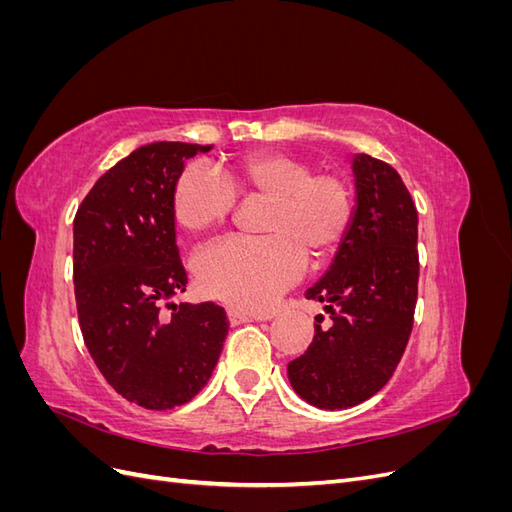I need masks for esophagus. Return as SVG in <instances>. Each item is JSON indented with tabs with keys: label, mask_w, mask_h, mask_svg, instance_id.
<instances>
[{
	"label": "esophagus",
	"mask_w": 512,
	"mask_h": 512,
	"mask_svg": "<svg viewBox=\"0 0 512 512\" xmlns=\"http://www.w3.org/2000/svg\"><path fill=\"white\" fill-rule=\"evenodd\" d=\"M228 320H230V324L232 327H237V324H245V322H254V320H258L256 316H252V314H247V312H241V309H228Z\"/></svg>",
	"instance_id": "obj_1"
}]
</instances>
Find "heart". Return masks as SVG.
Wrapping results in <instances>:
<instances>
[{
    "label": "heart",
    "instance_id": "obj_1",
    "mask_svg": "<svg viewBox=\"0 0 512 512\" xmlns=\"http://www.w3.org/2000/svg\"><path fill=\"white\" fill-rule=\"evenodd\" d=\"M237 194L265 200L256 239H224L205 247L194 260L205 294L245 312L269 309L299 280L307 262L327 256L346 235L352 196L348 183L314 170L282 151L250 153L226 168V175L190 164L173 192L177 224L188 232L220 226L235 207Z\"/></svg>",
    "mask_w": 512,
    "mask_h": 512
}]
</instances>
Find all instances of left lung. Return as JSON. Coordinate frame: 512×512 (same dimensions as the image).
Masks as SVG:
<instances>
[{
  "label": "left lung",
  "mask_w": 512,
  "mask_h": 512,
  "mask_svg": "<svg viewBox=\"0 0 512 512\" xmlns=\"http://www.w3.org/2000/svg\"><path fill=\"white\" fill-rule=\"evenodd\" d=\"M356 205L329 271L305 297L327 303L320 327L288 380L301 399L322 410H346L391 380L406 350L418 294V215L399 173L356 153Z\"/></svg>",
  "instance_id": "obj_1"
}]
</instances>
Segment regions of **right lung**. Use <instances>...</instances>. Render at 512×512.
<instances>
[{
	"instance_id": "1",
	"label": "right lung",
	"mask_w": 512,
	"mask_h": 512,
	"mask_svg": "<svg viewBox=\"0 0 512 512\" xmlns=\"http://www.w3.org/2000/svg\"><path fill=\"white\" fill-rule=\"evenodd\" d=\"M211 145L138 147L96 181L74 215V297L91 359L113 389L147 410H173L203 389L228 320L207 303L162 305L185 292L173 192L183 162Z\"/></svg>"
}]
</instances>
